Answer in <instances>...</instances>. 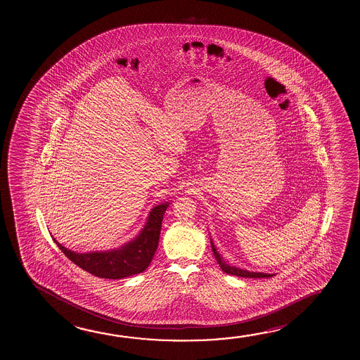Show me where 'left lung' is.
<instances>
[{
	"label": "left lung",
	"mask_w": 360,
	"mask_h": 360,
	"mask_svg": "<svg viewBox=\"0 0 360 360\" xmlns=\"http://www.w3.org/2000/svg\"><path fill=\"white\" fill-rule=\"evenodd\" d=\"M211 248H212L214 257L217 259L218 265L222 269V271L226 272V274L235 275V276L248 277V278H259V277H267L269 278V277H272L275 275V274H266V272L248 271V270L240 269V267H236V266L229 265L224 261V257L218 254L217 248L214 246L212 238H211Z\"/></svg>",
	"instance_id": "obj_1"
}]
</instances>
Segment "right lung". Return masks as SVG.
Here are the masks:
<instances>
[{
  "label": "right lung",
  "instance_id": "obj_1",
  "mask_svg": "<svg viewBox=\"0 0 360 360\" xmlns=\"http://www.w3.org/2000/svg\"><path fill=\"white\" fill-rule=\"evenodd\" d=\"M169 205L171 202H163L154 206L139 233L120 248L82 254L64 248L53 237V240L68 259L94 276L112 280L133 276L144 271L153 259L158 248L163 216Z\"/></svg>",
  "mask_w": 360,
  "mask_h": 360
}]
</instances>
